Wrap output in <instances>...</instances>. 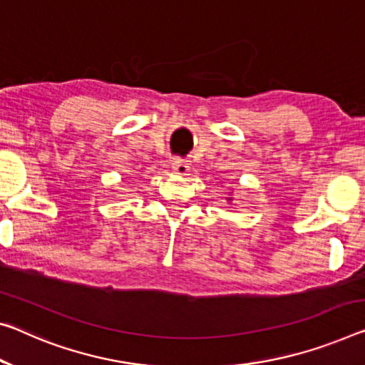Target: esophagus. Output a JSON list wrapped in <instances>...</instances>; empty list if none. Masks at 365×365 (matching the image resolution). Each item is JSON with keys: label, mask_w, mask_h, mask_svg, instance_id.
I'll use <instances>...</instances> for the list:
<instances>
[{"label": "esophagus", "mask_w": 365, "mask_h": 365, "mask_svg": "<svg viewBox=\"0 0 365 365\" xmlns=\"http://www.w3.org/2000/svg\"><path fill=\"white\" fill-rule=\"evenodd\" d=\"M172 170L173 173H177V175H187L188 170H190V164L188 160H182V159H173L172 160Z\"/></svg>", "instance_id": "obj_1"}]
</instances>
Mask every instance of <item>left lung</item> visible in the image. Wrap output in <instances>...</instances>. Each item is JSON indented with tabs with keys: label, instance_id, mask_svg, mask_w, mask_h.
<instances>
[{
	"label": "left lung",
	"instance_id": "obj_1",
	"mask_svg": "<svg viewBox=\"0 0 365 365\" xmlns=\"http://www.w3.org/2000/svg\"><path fill=\"white\" fill-rule=\"evenodd\" d=\"M227 200H229V201H232V196H227Z\"/></svg>",
	"mask_w": 365,
	"mask_h": 365
}]
</instances>
